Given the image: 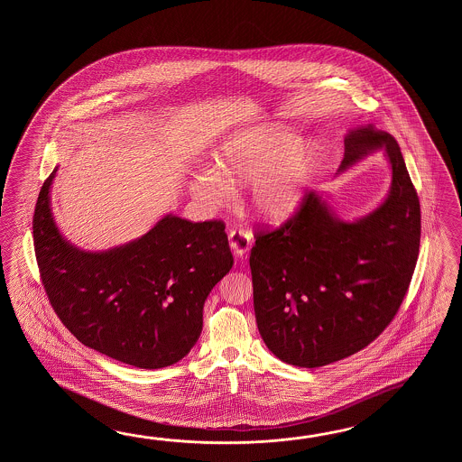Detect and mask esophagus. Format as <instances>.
<instances>
[{"label": "esophagus", "instance_id": "1", "mask_svg": "<svg viewBox=\"0 0 462 462\" xmlns=\"http://www.w3.org/2000/svg\"><path fill=\"white\" fill-rule=\"evenodd\" d=\"M229 243H231V247H233V251H235L237 257H245L249 253L251 243H253L251 233L245 227L231 229L229 231Z\"/></svg>", "mask_w": 462, "mask_h": 462}]
</instances>
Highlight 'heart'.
I'll return each instance as SVG.
<instances>
[{
    "label": "heart",
    "mask_w": 462,
    "mask_h": 462,
    "mask_svg": "<svg viewBox=\"0 0 462 462\" xmlns=\"http://www.w3.org/2000/svg\"><path fill=\"white\" fill-rule=\"evenodd\" d=\"M287 128H263L227 142L217 155V171L195 180V193L213 205L229 197L230 187L253 185L251 201L269 219L292 217L315 175L320 153L314 143Z\"/></svg>",
    "instance_id": "1"
}]
</instances>
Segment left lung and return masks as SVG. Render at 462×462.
Segmentation results:
<instances>
[{
    "label": "left lung",
    "mask_w": 462,
    "mask_h": 462,
    "mask_svg": "<svg viewBox=\"0 0 462 462\" xmlns=\"http://www.w3.org/2000/svg\"><path fill=\"white\" fill-rule=\"evenodd\" d=\"M392 191L342 223L312 191L281 226L254 227L249 265L259 334L285 364L315 368L364 350L402 307L420 254L421 208L398 142L372 125L345 138L342 170L382 147Z\"/></svg>",
    "instance_id": "8db88e82"
}]
</instances>
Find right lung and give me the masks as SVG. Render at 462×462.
Returning <instances> with one entry per match:
<instances>
[{
  "mask_svg": "<svg viewBox=\"0 0 462 462\" xmlns=\"http://www.w3.org/2000/svg\"><path fill=\"white\" fill-rule=\"evenodd\" d=\"M54 173L41 187L32 237L60 322L80 344L122 364H177L201 334L208 294L233 267L226 225L165 217L134 243L84 253L62 239L51 217Z\"/></svg>",
  "mask_w": 462,
  "mask_h": 462,
  "instance_id": "1",
  "label": "right lung"
}]
</instances>
